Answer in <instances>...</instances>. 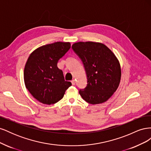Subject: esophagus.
<instances>
[{
  "instance_id": "34e87169",
  "label": "esophagus",
  "mask_w": 151,
  "mask_h": 151,
  "mask_svg": "<svg viewBox=\"0 0 151 151\" xmlns=\"http://www.w3.org/2000/svg\"><path fill=\"white\" fill-rule=\"evenodd\" d=\"M71 83H72V84L74 86V85H75L76 84V81L74 80V79H72V81H71Z\"/></svg>"
}]
</instances>
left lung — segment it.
Here are the masks:
<instances>
[{
    "label": "left lung",
    "mask_w": 151,
    "mask_h": 151,
    "mask_svg": "<svg viewBox=\"0 0 151 151\" xmlns=\"http://www.w3.org/2000/svg\"><path fill=\"white\" fill-rule=\"evenodd\" d=\"M72 49L83 62L88 85L79 94L86 102L98 104L106 102L116 92L121 80L120 62L102 43L86 42L72 45Z\"/></svg>",
    "instance_id": "left-lung-1"
}]
</instances>
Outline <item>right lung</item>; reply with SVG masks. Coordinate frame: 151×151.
I'll return each instance as SVG.
<instances>
[{"mask_svg":"<svg viewBox=\"0 0 151 151\" xmlns=\"http://www.w3.org/2000/svg\"><path fill=\"white\" fill-rule=\"evenodd\" d=\"M70 48V42H57L43 45L29 56L24 69L26 89L38 101L45 104L56 103L63 98L72 85L65 81L57 62Z\"/></svg>","mask_w":151,"mask_h":151,"instance_id":"obj_1","label":"right lung"}]
</instances>
